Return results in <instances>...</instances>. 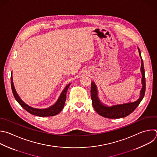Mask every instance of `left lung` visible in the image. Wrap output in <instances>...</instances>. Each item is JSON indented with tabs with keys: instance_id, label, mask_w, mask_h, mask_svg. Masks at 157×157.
<instances>
[{
	"instance_id": "1",
	"label": "left lung",
	"mask_w": 157,
	"mask_h": 157,
	"mask_svg": "<svg viewBox=\"0 0 157 157\" xmlns=\"http://www.w3.org/2000/svg\"><path fill=\"white\" fill-rule=\"evenodd\" d=\"M138 50H139L140 57L141 58V61H142L140 70L142 75V82L143 84L142 90L140 91V98L137 101L132 103L121 104V105H114L112 107H107L105 105H103V104L98 100L97 97V90L96 86L94 82H92L91 88H90V97L92 99V103L95 112L100 116L105 118H112V119H117V118L126 117L134 111V110L139 105V103H140L142 98H144L145 92V71H144L143 61L141 57L140 51L139 48H138Z\"/></svg>"
}]
</instances>
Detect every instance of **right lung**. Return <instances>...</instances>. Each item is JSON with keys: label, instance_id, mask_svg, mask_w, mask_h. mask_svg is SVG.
Instances as JSON below:
<instances>
[{"label": "right lung", "instance_id": "obj_1", "mask_svg": "<svg viewBox=\"0 0 157 157\" xmlns=\"http://www.w3.org/2000/svg\"><path fill=\"white\" fill-rule=\"evenodd\" d=\"M70 85V84H69L68 85H67L65 87L64 90L62 91L56 103V104H54L53 106H52L46 109H34V108H32V107L28 106L20 99V98L19 97L18 95L17 94V93L16 92V90L15 89V87L13 86V82L12 76L11 75V86H12V92H13L15 98L25 110H26L29 113L36 115V116H37V117H53V116H55V115L59 114L62 111V110L63 109V108L64 107L65 103V101L67 99V90H68Z\"/></svg>", "mask_w": 157, "mask_h": 157}]
</instances>
